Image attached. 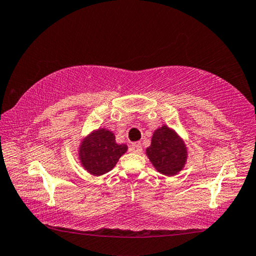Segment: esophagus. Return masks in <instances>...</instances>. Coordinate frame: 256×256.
<instances>
[{
  "label": "esophagus",
  "instance_id": "obj_1",
  "mask_svg": "<svg viewBox=\"0 0 256 256\" xmlns=\"http://www.w3.org/2000/svg\"><path fill=\"white\" fill-rule=\"evenodd\" d=\"M130 150L134 153H140L142 151V144L140 142H134L132 143L131 148H130Z\"/></svg>",
  "mask_w": 256,
  "mask_h": 256
}]
</instances>
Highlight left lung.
<instances>
[{"label":"left lung","mask_w":256,"mask_h":256,"mask_svg":"<svg viewBox=\"0 0 256 256\" xmlns=\"http://www.w3.org/2000/svg\"><path fill=\"white\" fill-rule=\"evenodd\" d=\"M146 154L154 168L166 176L178 174L184 168L187 159L184 141L166 125L153 133Z\"/></svg>","instance_id":"8db88e82"}]
</instances>
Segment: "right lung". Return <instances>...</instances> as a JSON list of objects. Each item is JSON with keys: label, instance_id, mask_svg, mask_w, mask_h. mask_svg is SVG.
Segmentation results:
<instances>
[{"label": "right lung", "instance_id": "right-lung-1", "mask_svg": "<svg viewBox=\"0 0 256 256\" xmlns=\"http://www.w3.org/2000/svg\"><path fill=\"white\" fill-rule=\"evenodd\" d=\"M126 150L128 146L115 142L112 132L100 128L82 140L80 159L88 172L100 176L112 170Z\"/></svg>", "mask_w": 256, "mask_h": 256}]
</instances>
